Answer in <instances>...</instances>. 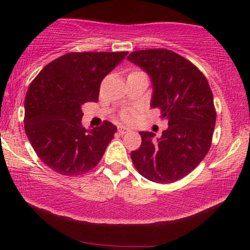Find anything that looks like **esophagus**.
I'll list each match as a JSON object with an SVG mask.
<instances>
[{"mask_svg": "<svg viewBox=\"0 0 250 250\" xmlns=\"http://www.w3.org/2000/svg\"><path fill=\"white\" fill-rule=\"evenodd\" d=\"M129 131H130V129L126 128V126H125V125H118V132H119L120 134H125V133H128Z\"/></svg>", "mask_w": 250, "mask_h": 250, "instance_id": "34e87169", "label": "esophagus"}]
</instances>
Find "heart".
<instances>
[{
    "mask_svg": "<svg viewBox=\"0 0 250 250\" xmlns=\"http://www.w3.org/2000/svg\"><path fill=\"white\" fill-rule=\"evenodd\" d=\"M135 116V109L134 108H125L124 110H121L120 117L122 120H125L126 122H130L133 120Z\"/></svg>",
    "mask_w": 250,
    "mask_h": 250,
    "instance_id": "1",
    "label": "heart"
}]
</instances>
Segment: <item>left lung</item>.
I'll list each match as a JSON object with an SVG mask.
<instances>
[{"label": "left lung", "instance_id": "obj_1", "mask_svg": "<svg viewBox=\"0 0 250 250\" xmlns=\"http://www.w3.org/2000/svg\"><path fill=\"white\" fill-rule=\"evenodd\" d=\"M128 60L151 78V107L167 120V129L155 139L140 132L142 144L131 159L142 176L171 184L187 176L208 152L216 124V109L204 74L193 63L168 49L133 51Z\"/></svg>", "mask_w": 250, "mask_h": 250}]
</instances>
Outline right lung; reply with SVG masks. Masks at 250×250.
<instances>
[{"instance_id":"right-lung-1","label":"right lung","mask_w":250,"mask_h":250,"mask_svg":"<svg viewBox=\"0 0 250 250\" xmlns=\"http://www.w3.org/2000/svg\"><path fill=\"white\" fill-rule=\"evenodd\" d=\"M126 55L68 52L48 63L31 83L24 101L25 134L52 171L82 175L102 159L117 126L105 120L92 130L84 129L82 107L98 102L101 83Z\"/></svg>"}]
</instances>
